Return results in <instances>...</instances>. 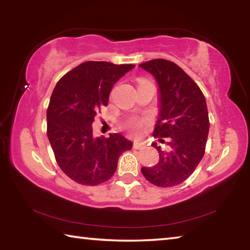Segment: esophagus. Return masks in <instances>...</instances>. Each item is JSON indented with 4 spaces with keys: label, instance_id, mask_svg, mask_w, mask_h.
<instances>
[{
    "label": "esophagus",
    "instance_id": "1",
    "mask_svg": "<svg viewBox=\"0 0 250 250\" xmlns=\"http://www.w3.org/2000/svg\"><path fill=\"white\" fill-rule=\"evenodd\" d=\"M146 147V145L140 141H134L133 142V149L135 150H143Z\"/></svg>",
    "mask_w": 250,
    "mask_h": 250
}]
</instances>
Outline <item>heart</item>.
<instances>
[{"label":"heart","instance_id":"1","mask_svg":"<svg viewBox=\"0 0 250 250\" xmlns=\"http://www.w3.org/2000/svg\"><path fill=\"white\" fill-rule=\"evenodd\" d=\"M143 120H141V119H137V118H134V119H131V120H129L128 122H126V128H129L131 131H132V132H134V133H137V132H139V130L141 129V126H142V125H143Z\"/></svg>","mask_w":250,"mask_h":250}]
</instances>
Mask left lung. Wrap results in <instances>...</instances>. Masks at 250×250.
<instances>
[{
	"instance_id": "obj_1",
	"label": "left lung",
	"mask_w": 250,
	"mask_h": 250,
	"mask_svg": "<svg viewBox=\"0 0 250 250\" xmlns=\"http://www.w3.org/2000/svg\"><path fill=\"white\" fill-rule=\"evenodd\" d=\"M159 84V119L153 135L167 138L168 149L163 151L152 143L160 154L156 166L142 167L150 183L160 188L181 184L191 176L205 153L209 131L205 97L195 82L173 62L152 59L139 65Z\"/></svg>"
}]
</instances>
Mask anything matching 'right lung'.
<instances>
[{
	"label": "right lung",
	"mask_w": 250,
	"mask_h": 250,
	"mask_svg": "<svg viewBox=\"0 0 250 250\" xmlns=\"http://www.w3.org/2000/svg\"><path fill=\"white\" fill-rule=\"evenodd\" d=\"M134 65L86 62L59 79L47 108V137L59 167L83 185H98L115 174L119 156L132 142L120 133L92 134V122L107 105L113 84Z\"/></svg>",
	"instance_id": "add662e5"
}]
</instances>
